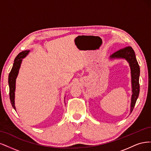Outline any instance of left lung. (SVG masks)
I'll use <instances>...</instances> for the list:
<instances>
[{"mask_svg":"<svg viewBox=\"0 0 151 151\" xmlns=\"http://www.w3.org/2000/svg\"><path fill=\"white\" fill-rule=\"evenodd\" d=\"M125 58L129 62L131 76H132V95L131 99V108L130 113L134 108L136 101L139 95L140 85H139V75L140 68L138 62L136 59L134 51L130 46L125 47L122 49L114 52L110 56V58Z\"/></svg>","mask_w":151,"mask_h":151,"instance_id":"1","label":"left lung"}]
</instances>
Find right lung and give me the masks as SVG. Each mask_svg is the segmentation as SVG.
I'll use <instances>...</instances> for the list:
<instances>
[{
  "label": "right lung",
  "instance_id": "1",
  "mask_svg": "<svg viewBox=\"0 0 151 151\" xmlns=\"http://www.w3.org/2000/svg\"><path fill=\"white\" fill-rule=\"evenodd\" d=\"M29 52V50H26L19 53L18 55L16 57L13 66L11 69V72L9 75V97H10L11 103L12 107L16 110L15 105H14V98H15V89H16V79L17 78L19 70L20 68V66L22 62V59L25 57Z\"/></svg>",
  "mask_w": 151,
  "mask_h": 151
}]
</instances>
